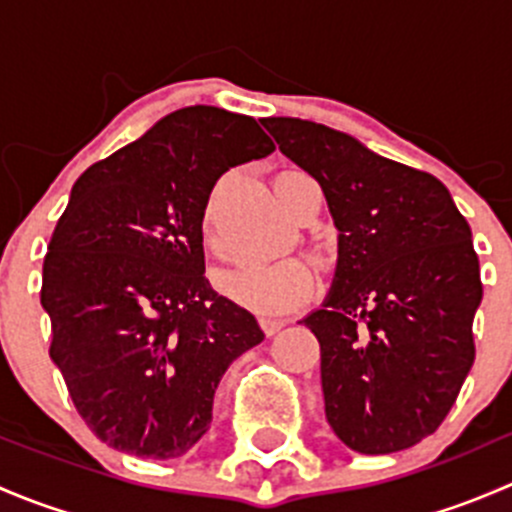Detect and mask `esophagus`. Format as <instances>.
Returning a JSON list of instances; mask_svg holds the SVG:
<instances>
[{"label":"esophagus","instance_id":"34e87169","mask_svg":"<svg viewBox=\"0 0 512 512\" xmlns=\"http://www.w3.org/2000/svg\"><path fill=\"white\" fill-rule=\"evenodd\" d=\"M285 319H272V317H260V329L267 337H275L282 327H285Z\"/></svg>","mask_w":512,"mask_h":512}]
</instances>
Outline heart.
<instances>
[{"instance_id": "heart-1", "label": "heart", "mask_w": 512, "mask_h": 512, "mask_svg": "<svg viewBox=\"0 0 512 512\" xmlns=\"http://www.w3.org/2000/svg\"><path fill=\"white\" fill-rule=\"evenodd\" d=\"M282 203L292 208V198L277 190ZM215 203L205 210V232H210ZM220 292L230 302L255 314H285L299 307L314 292V267L304 257H285L277 262H242L218 277Z\"/></svg>"}]
</instances>
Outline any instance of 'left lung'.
Returning a JSON list of instances; mask_svg holds the SVG:
<instances>
[{
	"instance_id": "1",
	"label": "left lung",
	"mask_w": 512,
	"mask_h": 512,
	"mask_svg": "<svg viewBox=\"0 0 512 512\" xmlns=\"http://www.w3.org/2000/svg\"><path fill=\"white\" fill-rule=\"evenodd\" d=\"M265 128L322 185L339 227L332 294L304 319L319 342L329 426L366 456L416 446L448 416L476 359L483 282L471 227L431 173L322 123L267 118Z\"/></svg>"
}]
</instances>
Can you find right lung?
<instances>
[{
    "label": "right lung",
    "mask_w": 512,
    "mask_h": 512,
    "mask_svg": "<svg viewBox=\"0 0 512 512\" xmlns=\"http://www.w3.org/2000/svg\"><path fill=\"white\" fill-rule=\"evenodd\" d=\"M272 151L255 118L188 106L76 180L41 267V307L76 411L116 451L188 453L227 366L265 339L210 287L203 218L225 170Z\"/></svg>",
    "instance_id": "obj_1"
}]
</instances>
